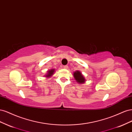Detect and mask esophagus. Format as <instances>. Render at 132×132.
I'll return each instance as SVG.
<instances>
[{
  "instance_id": "obj_1",
  "label": "esophagus",
  "mask_w": 132,
  "mask_h": 132,
  "mask_svg": "<svg viewBox=\"0 0 132 132\" xmlns=\"http://www.w3.org/2000/svg\"><path fill=\"white\" fill-rule=\"evenodd\" d=\"M68 65L63 66V68H64V69H68Z\"/></svg>"
}]
</instances>
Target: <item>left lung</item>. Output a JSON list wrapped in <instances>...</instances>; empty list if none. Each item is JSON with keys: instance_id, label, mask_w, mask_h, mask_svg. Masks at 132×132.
<instances>
[{"instance_id": "left-lung-1", "label": "left lung", "mask_w": 132, "mask_h": 132, "mask_svg": "<svg viewBox=\"0 0 132 132\" xmlns=\"http://www.w3.org/2000/svg\"><path fill=\"white\" fill-rule=\"evenodd\" d=\"M73 76L75 80L78 84H82L85 83L86 81V79L82 73L79 70H77L74 72Z\"/></svg>"}]
</instances>
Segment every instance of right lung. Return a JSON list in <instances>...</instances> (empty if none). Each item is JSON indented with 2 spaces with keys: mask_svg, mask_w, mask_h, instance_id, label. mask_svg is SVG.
<instances>
[{
  "mask_svg": "<svg viewBox=\"0 0 132 132\" xmlns=\"http://www.w3.org/2000/svg\"><path fill=\"white\" fill-rule=\"evenodd\" d=\"M55 69H52L48 70L47 73L45 75V77H46L47 78H51L52 76L54 74V73L55 72Z\"/></svg>",
  "mask_w": 132,
  "mask_h": 132,
  "instance_id": "add662e5",
  "label": "right lung"
}]
</instances>
